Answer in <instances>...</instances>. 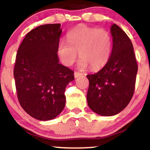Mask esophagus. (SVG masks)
Returning a JSON list of instances; mask_svg holds the SVG:
<instances>
[{
	"label": "esophagus",
	"mask_w": 150,
	"mask_h": 150,
	"mask_svg": "<svg viewBox=\"0 0 150 150\" xmlns=\"http://www.w3.org/2000/svg\"><path fill=\"white\" fill-rule=\"evenodd\" d=\"M81 75H82V73H79V72H76V71H75V73H74V76H75V78H77V77H78L79 76H81Z\"/></svg>",
	"instance_id": "esophagus-1"
}]
</instances>
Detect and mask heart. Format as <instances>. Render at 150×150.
I'll list each match as a JSON object with an SVG mask.
<instances>
[{
    "label": "heart",
    "mask_w": 150,
    "mask_h": 150,
    "mask_svg": "<svg viewBox=\"0 0 150 150\" xmlns=\"http://www.w3.org/2000/svg\"><path fill=\"white\" fill-rule=\"evenodd\" d=\"M67 41H60L57 54L64 65H73L79 52L80 69L90 66L92 70L103 68L109 61L112 39L109 32L80 25L67 34Z\"/></svg>",
    "instance_id": "obj_1"
}]
</instances>
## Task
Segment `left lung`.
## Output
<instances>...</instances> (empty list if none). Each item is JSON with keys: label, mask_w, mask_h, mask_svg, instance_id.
<instances>
[{"label": "left lung", "mask_w": 150, "mask_h": 150, "mask_svg": "<svg viewBox=\"0 0 150 150\" xmlns=\"http://www.w3.org/2000/svg\"><path fill=\"white\" fill-rule=\"evenodd\" d=\"M113 47L107 64L98 73L87 75V102L97 114H117L132 100L135 89L138 64L130 39L121 28L111 27Z\"/></svg>", "instance_id": "1"}]
</instances>
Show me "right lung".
Wrapping results in <instances>:
<instances>
[{
  "instance_id": "right-lung-1",
  "label": "right lung",
  "mask_w": 150,
  "mask_h": 150,
  "mask_svg": "<svg viewBox=\"0 0 150 150\" xmlns=\"http://www.w3.org/2000/svg\"><path fill=\"white\" fill-rule=\"evenodd\" d=\"M61 24H46L29 32L18 49L14 68L18 102L39 120L56 117L65 107L66 87L74 72L59 64Z\"/></svg>"
}]
</instances>
